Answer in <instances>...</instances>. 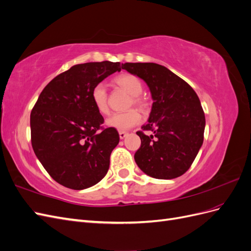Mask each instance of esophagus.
Instances as JSON below:
<instances>
[{
    "label": "esophagus",
    "mask_w": 251,
    "mask_h": 251,
    "mask_svg": "<svg viewBox=\"0 0 251 251\" xmlns=\"http://www.w3.org/2000/svg\"><path fill=\"white\" fill-rule=\"evenodd\" d=\"M127 136V133L126 132H123V131H120L119 132V138L120 139H125L126 137Z\"/></svg>",
    "instance_id": "obj_1"
}]
</instances>
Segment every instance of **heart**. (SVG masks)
<instances>
[{
  "label": "heart",
  "mask_w": 251,
  "mask_h": 251,
  "mask_svg": "<svg viewBox=\"0 0 251 251\" xmlns=\"http://www.w3.org/2000/svg\"><path fill=\"white\" fill-rule=\"evenodd\" d=\"M115 83L120 88H123L125 91L130 94L132 97V102L134 105L141 110L146 108L147 102L140 97L142 93V82L141 80L132 74H123L119 75L118 77L115 78ZM91 100H92L96 110L100 114H108L110 109L108 104V95H107V88L102 82L97 83L92 89L91 92ZM141 115L140 113L135 110H128L124 113H114L107 119V125L110 127L116 128L118 131H126L130 128L134 127L140 124Z\"/></svg>",
  "instance_id": "1"
}]
</instances>
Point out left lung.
<instances>
[{
  "label": "left lung",
  "mask_w": 251,
  "mask_h": 251,
  "mask_svg": "<svg viewBox=\"0 0 251 251\" xmlns=\"http://www.w3.org/2000/svg\"><path fill=\"white\" fill-rule=\"evenodd\" d=\"M128 73L146 81L153 105L148 124L137 132L141 146L134 159L139 169L156 179H174L194 162L203 143L205 115L194 89L164 66L126 63Z\"/></svg>",
  "instance_id": "1"
}]
</instances>
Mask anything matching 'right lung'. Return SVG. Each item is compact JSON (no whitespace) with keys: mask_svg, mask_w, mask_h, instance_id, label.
<instances>
[{"mask_svg":"<svg viewBox=\"0 0 251 251\" xmlns=\"http://www.w3.org/2000/svg\"><path fill=\"white\" fill-rule=\"evenodd\" d=\"M119 63L71 67L44 88L30 115L31 143L44 169L57 183L85 189L108 173L116 128L101 126L103 117L91 100L97 83L120 71Z\"/></svg>","mask_w":251,"mask_h":251,"instance_id":"add662e5","label":"right lung"}]
</instances>
